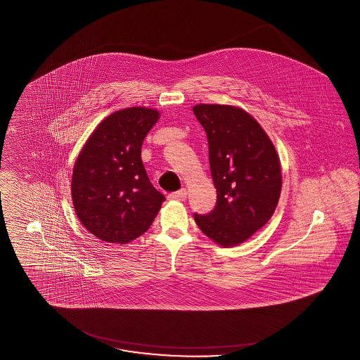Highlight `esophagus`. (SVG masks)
Returning a JSON list of instances; mask_svg holds the SVG:
<instances>
[{"instance_id":"esophagus-1","label":"esophagus","mask_w":360,"mask_h":360,"mask_svg":"<svg viewBox=\"0 0 360 360\" xmlns=\"http://www.w3.org/2000/svg\"><path fill=\"white\" fill-rule=\"evenodd\" d=\"M186 190H185V188H182V190H179V191H175V193L169 194V200H175V201H185V200H186Z\"/></svg>"}]
</instances>
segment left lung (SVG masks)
<instances>
[{
    "mask_svg": "<svg viewBox=\"0 0 360 360\" xmlns=\"http://www.w3.org/2000/svg\"><path fill=\"white\" fill-rule=\"evenodd\" d=\"M193 112L206 131L216 207L194 219L209 238L234 246L274 216L281 193V167L272 141L244 110L197 104Z\"/></svg>",
    "mask_w": 360,
    "mask_h": 360,
    "instance_id": "1",
    "label": "left lung"
}]
</instances>
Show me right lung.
Instances as JSON below:
<instances>
[{
  "label": "right lung",
  "mask_w": 360,
  "mask_h": 360,
  "mask_svg": "<svg viewBox=\"0 0 360 360\" xmlns=\"http://www.w3.org/2000/svg\"><path fill=\"white\" fill-rule=\"evenodd\" d=\"M158 119L153 108L116 111L92 132L75 162L71 188L76 216L101 241L123 245L138 238L165 201L141 158L144 138Z\"/></svg>",
  "instance_id": "1"
}]
</instances>
